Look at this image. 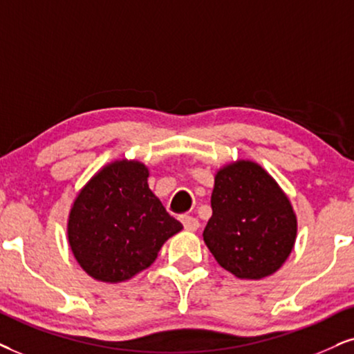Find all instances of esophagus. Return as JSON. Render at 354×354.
Listing matches in <instances>:
<instances>
[{
    "label": "esophagus",
    "mask_w": 354,
    "mask_h": 354,
    "mask_svg": "<svg viewBox=\"0 0 354 354\" xmlns=\"http://www.w3.org/2000/svg\"><path fill=\"white\" fill-rule=\"evenodd\" d=\"M180 221H181V223L183 225H185V229L186 230H191V232H194V230H198L199 229V221L196 217H192V216H181L180 217Z\"/></svg>",
    "instance_id": "34e87169"
}]
</instances>
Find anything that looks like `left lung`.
Here are the masks:
<instances>
[{"label":"left lung","mask_w":354,"mask_h":354,"mask_svg":"<svg viewBox=\"0 0 354 354\" xmlns=\"http://www.w3.org/2000/svg\"><path fill=\"white\" fill-rule=\"evenodd\" d=\"M204 241L223 270L240 279L271 276L292 252L297 218L288 196L258 163L221 168L210 198Z\"/></svg>","instance_id":"8db88e82"}]
</instances>
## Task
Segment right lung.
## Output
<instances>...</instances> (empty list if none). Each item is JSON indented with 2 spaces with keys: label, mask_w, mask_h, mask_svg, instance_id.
<instances>
[{
  "label": "right lung",
  "mask_w": 354,
  "mask_h": 354,
  "mask_svg": "<svg viewBox=\"0 0 354 354\" xmlns=\"http://www.w3.org/2000/svg\"><path fill=\"white\" fill-rule=\"evenodd\" d=\"M149 168L136 160L102 167L78 192L68 243L78 265L102 283H122L149 268L183 229L150 191Z\"/></svg>",
  "instance_id": "1"
}]
</instances>
